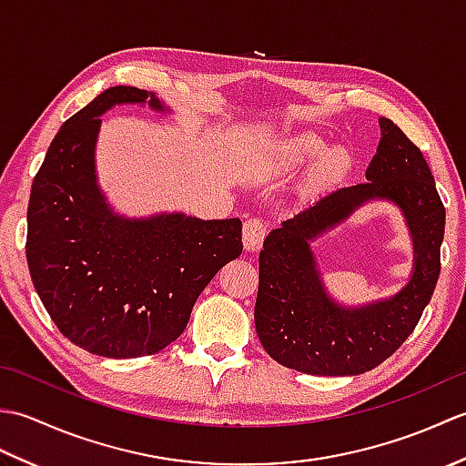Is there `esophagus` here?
<instances>
[{"mask_svg":"<svg viewBox=\"0 0 466 466\" xmlns=\"http://www.w3.org/2000/svg\"><path fill=\"white\" fill-rule=\"evenodd\" d=\"M264 236H266V222L262 220V218H250V220L244 222L242 242H244L246 250L258 252L262 248Z\"/></svg>","mask_w":466,"mask_h":466,"instance_id":"34e87169","label":"esophagus"}]
</instances>
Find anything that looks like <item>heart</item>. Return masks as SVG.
<instances>
[{"mask_svg":"<svg viewBox=\"0 0 466 466\" xmlns=\"http://www.w3.org/2000/svg\"><path fill=\"white\" fill-rule=\"evenodd\" d=\"M326 146H329V142L320 134L302 132L284 140L279 146L276 156H279V164L284 167L304 166L320 157L319 166H316V177L319 180H334V177L349 170L352 156L349 147L344 146H332L329 150H326Z\"/></svg>","mask_w":466,"mask_h":466,"instance_id":"b5f03b06","label":"heart"}]
</instances>
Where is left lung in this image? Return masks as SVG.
<instances>
[{
	"label": "left lung",
	"mask_w": 466,
	"mask_h": 466,
	"mask_svg": "<svg viewBox=\"0 0 466 466\" xmlns=\"http://www.w3.org/2000/svg\"><path fill=\"white\" fill-rule=\"evenodd\" d=\"M379 124L380 142L366 167V182L336 187L264 240L254 322L264 350L286 369L316 376L376 369L409 339L437 286L444 206L434 177L397 124L389 117ZM372 199L399 205L408 220L413 274L389 299L344 307L325 290L309 242Z\"/></svg>",
	"instance_id": "8db88e82"
}]
</instances>
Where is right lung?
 Here are the masks:
<instances>
[{
  "instance_id": "add662e5",
  "label": "right lung",
  "mask_w": 466,
  "mask_h": 466,
  "mask_svg": "<svg viewBox=\"0 0 466 466\" xmlns=\"http://www.w3.org/2000/svg\"><path fill=\"white\" fill-rule=\"evenodd\" d=\"M122 104L170 112L154 92H102L59 127L27 206L25 256L35 292L67 340L106 359L172 344L208 282L242 254L238 218L114 212L97 184L96 142L100 116Z\"/></svg>"
}]
</instances>
